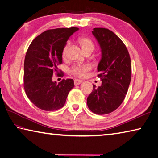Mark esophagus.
I'll use <instances>...</instances> for the list:
<instances>
[{
  "mask_svg": "<svg viewBox=\"0 0 158 158\" xmlns=\"http://www.w3.org/2000/svg\"><path fill=\"white\" fill-rule=\"evenodd\" d=\"M74 83H75V85H79L80 83H81L82 81H81V80H80V79H75V80H74Z\"/></svg>",
  "mask_w": 158,
  "mask_h": 158,
  "instance_id": "1",
  "label": "esophagus"
}]
</instances>
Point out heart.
<instances>
[{
  "instance_id": "b5f03b06",
  "label": "heart",
  "mask_w": 158,
  "mask_h": 158,
  "mask_svg": "<svg viewBox=\"0 0 158 158\" xmlns=\"http://www.w3.org/2000/svg\"><path fill=\"white\" fill-rule=\"evenodd\" d=\"M79 42L81 45L83 51L85 52L88 50H92L94 49V44L91 40L87 38H80L79 39ZM70 45V42L69 41L65 46H64L62 50V56L64 57H66L68 49ZM91 70V66L89 64H77L73 66L70 69V72L74 75L83 77L85 75L89 70Z\"/></svg>"
}]
</instances>
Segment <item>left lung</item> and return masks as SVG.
<instances>
[{"label":"left lung","mask_w":158,"mask_h":158,"mask_svg":"<svg viewBox=\"0 0 158 158\" xmlns=\"http://www.w3.org/2000/svg\"><path fill=\"white\" fill-rule=\"evenodd\" d=\"M92 34L101 51L98 77L102 83L87 98L89 109L98 115L110 114L125 99L131 78V59L124 43L115 33L105 28H94Z\"/></svg>","instance_id":"obj_1"}]
</instances>
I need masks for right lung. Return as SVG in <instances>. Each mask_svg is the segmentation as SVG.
Instances as JSON below:
<instances>
[{
	"mask_svg": "<svg viewBox=\"0 0 158 158\" xmlns=\"http://www.w3.org/2000/svg\"><path fill=\"white\" fill-rule=\"evenodd\" d=\"M79 28H59L42 33L27 51L24 63V88L27 97L40 109L54 111L62 107L74 88L72 79L52 81L62 63V50L70 37Z\"/></svg>",
	"mask_w": 158,
	"mask_h": 158,
	"instance_id": "right-lung-1",
	"label": "right lung"
}]
</instances>
